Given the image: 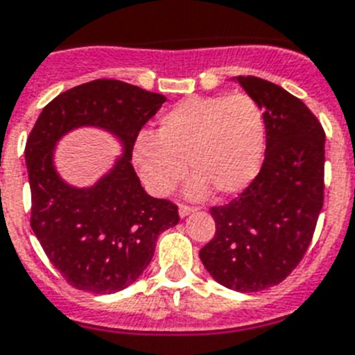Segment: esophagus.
<instances>
[{
    "label": "esophagus",
    "mask_w": 355,
    "mask_h": 355,
    "mask_svg": "<svg viewBox=\"0 0 355 355\" xmlns=\"http://www.w3.org/2000/svg\"><path fill=\"white\" fill-rule=\"evenodd\" d=\"M193 211H195V207H191V205H186V204H180L178 205V214H180V216H187V214H191Z\"/></svg>",
    "instance_id": "34e87169"
}]
</instances>
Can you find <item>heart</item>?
<instances>
[{"label":"heart","instance_id":"obj_1","mask_svg":"<svg viewBox=\"0 0 355 355\" xmlns=\"http://www.w3.org/2000/svg\"><path fill=\"white\" fill-rule=\"evenodd\" d=\"M265 150L263 112L251 95L189 97L159 119L153 135L133 142V164L148 191L166 196L187 171V195L243 191L260 171Z\"/></svg>","mask_w":355,"mask_h":355}]
</instances>
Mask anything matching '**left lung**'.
<instances>
[{"label": "left lung", "mask_w": 355, "mask_h": 355, "mask_svg": "<svg viewBox=\"0 0 355 355\" xmlns=\"http://www.w3.org/2000/svg\"><path fill=\"white\" fill-rule=\"evenodd\" d=\"M234 81L263 110L265 159L243 193L211 207L216 233L200 260L223 287L258 293L284 282L311 245L323 207L324 132L282 86L252 76Z\"/></svg>", "instance_id": "obj_1"}]
</instances>
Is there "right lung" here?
<instances>
[{
	"mask_svg": "<svg viewBox=\"0 0 355 355\" xmlns=\"http://www.w3.org/2000/svg\"><path fill=\"white\" fill-rule=\"evenodd\" d=\"M166 97L115 79H97L50 101L25 146L31 225L71 287L112 294L132 285L153 258L157 238L178 223V207L144 191L132 166L133 142ZM106 129L123 157L90 188H73L53 166L55 144L76 127Z\"/></svg>",
	"mask_w": 355,
	"mask_h": 355,
	"instance_id": "right-lung-1",
	"label": "right lung"
}]
</instances>
